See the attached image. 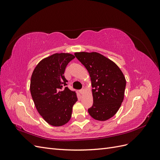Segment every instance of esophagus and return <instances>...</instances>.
<instances>
[{"mask_svg": "<svg viewBox=\"0 0 160 160\" xmlns=\"http://www.w3.org/2000/svg\"><path fill=\"white\" fill-rule=\"evenodd\" d=\"M84 92H85V89H84V88H83L82 89L79 90V93H80L81 94H83Z\"/></svg>", "mask_w": 160, "mask_h": 160, "instance_id": "1", "label": "esophagus"}]
</instances>
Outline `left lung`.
<instances>
[{"mask_svg":"<svg viewBox=\"0 0 160 160\" xmlns=\"http://www.w3.org/2000/svg\"><path fill=\"white\" fill-rule=\"evenodd\" d=\"M75 56L91 77L93 103L89 115L98 121H106L118 112L124 98L126 80L113 61L96 52H75Z\"/></svg>","mask_w":160,"mask_h":160,"instance_id":"8db88e82","label":"left lung"}]
</instances>
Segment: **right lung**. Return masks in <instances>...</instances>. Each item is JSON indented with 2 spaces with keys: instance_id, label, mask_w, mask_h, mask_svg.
I'll use <instances>...</instances> for the list:
<instances>
[{
  "instance_id": "1",
  "label": "right lung",
  "mask_w": 160,
  "mask_h": 160,
  "mask_svg": "<svg viewBox=\"0 0 160 160\" xmlns=\"http://www.w3.org/2000/svg\"><path fill=\"white\" fill-rule=\"evenodd\" d=\"M74 58L70 53H55L41 60L32 72L30 90L34 103L52 126H62L69 122L77 101L75 92L67 87L64 76L67 65Z\"/></svg>"
}]
</instances>
